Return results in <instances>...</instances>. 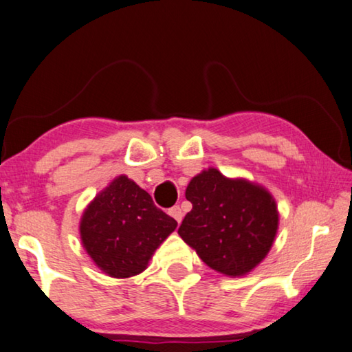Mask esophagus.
Listing matches in <instances>:
<instances>
[{"label":"esophagus","mask_w":352,"mask_h":352,"mask_svg":"<svg viewBox=\"0 0 352 352\" xmlns=\"http://www.w3.org/2000/svg\"><path fill=\"white\" fill-rule=\"evenodd\" d=\"M169 216H172L174 217L178 223L182 222V219H183V211H182V208L178 206V205H175V206H172L170 210H169Z\"/></svg>","instance_id":"34e87169"}]
</instances>
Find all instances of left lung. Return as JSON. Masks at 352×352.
I'll list each match as a JSON object with an SVG mask.
<instances>
[{
    "instance_id": "8db88e82",
    "label": "left lung",
    "mask_w": 352,
    "mask_h": 352,
    "mask_svg": "<svg viewBox=\"0 0 352 352\" xmlns=\"http://www.w3.org/2000/svg\"><path fill=\"white\" fill-rule=\"evenodd\" d=\"M186 199L192 210L184 216L178 234L211 269L241 276L269 253L278 211L264 188L208 169L190 180Z\"/></svg>"
}]
</instances>
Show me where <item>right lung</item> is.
<instances>
[{
  "label": "right lung",
  "mask_w": 352,
  "mask_h": 352,
  "mask_svg": "<svg viewBox=\"0 0 352 352\" xmlns=\"http://www.w3.org/2000/svg\"><path fill=\"white\" fill-rule=\"evenodd\" d=\"M177 222L126 175L115 178L83 212V247L100 270L115 278L138 275Z\"/></svg>",
  "instance_id": "1"
}]
</instances>
